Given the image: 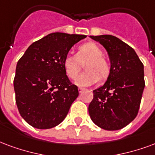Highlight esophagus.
I'll return each mask as SVG.
<instances>
[{"instance_id":"obj_1","label":"esophagus","mask_w":155,"mask_h":155,"mask_svg":"<svg viewBox=\"0 0 155 155\" xmlns=\"http://www.w3.org/2000/svg\"><path fill=\"white\" fill-rule=\"evenodd\" d=\"M78 90H79V93H80V94H81V93L83 92V91H84V89H83V88H79V89H78Z\"/></svg>"}]
</instances>
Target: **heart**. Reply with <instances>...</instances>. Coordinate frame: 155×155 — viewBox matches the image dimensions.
<instances>
[{
  "mask_svg": "<svg viewBox=\"0 0 155 155\" xmlns=\"http://www.w3.org/2000/svg\"><path fill=\"white\" fill-rule=\"evenodd\" d=\"M63 67L66 75L74 80L77 77L84 66L85 71L75 80L77 86L86 87L93 85L99 79L107 77L110 66L103 56V51L94 42H87L81 45L76 54L68 53L63 60Z\"/></svg>",
  "mask_w": 155,
  "mask_h": 155,
  "instance_id": "b5f03b06",
  "label": "heart"
}]
</instances>
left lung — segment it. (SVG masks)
<instances>
[{
    "label": "left lung",
    "mask_w": 155,
    "mask_h": 155,
    "mask_svg": "<svg viewBox=\"0 0 155 155\" xmlns=\"http://www.w3.org/2000/svg\"><path fill=\"white\" fill-rule=\"evenodd\" d=\"M109 57V75L94 89L89 105L90 118L102 129L120 130L136 118L145 89L144 65L135 50L113 35L89 36Z\"/></svg>",
    "instance_id": "1"
}]
</instances>
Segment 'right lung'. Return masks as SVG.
<instances>
[{
    "instance_id": "right-lung-1",
    "label": "right lung",
    "mask_w": 155,
    "mask_h": 155,
    "mask_svg": "<svg viewBox=\"0 0 155 155\" xmlns=\"http://www.w3.org/2000/svg\"><path fill=\"white\" fill-rule=\"evenodd\" d=\"M85 35L53 33L32 43L17 62L14 89L20 115L38 129H50L66 118L79 95L63 67L72 47Z\"/></svg>"
}]
</instances>
